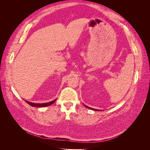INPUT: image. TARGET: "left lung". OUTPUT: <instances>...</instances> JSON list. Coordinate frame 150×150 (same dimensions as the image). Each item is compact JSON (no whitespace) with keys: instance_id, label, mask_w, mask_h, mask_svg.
Segmentation results:
<instances>
[{"instance_id":"1","label":"left lung","mask_w":150,"mask_h":150,"mask_svg":"<svg viewBox=\"0 0 150 150\" xmlns=\"http://www.w3.org/2000/svg\"><path fill=\"white\" fill-rule=\"evenodd\" d=\"M84 106H85V107H86V108H88V109H90V110H94V111H101V110H96V109H93V108H90V107H88V106H86V105H85V104H84Z\"/></svg>"}]
</instances>
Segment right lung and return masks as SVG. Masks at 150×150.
I'll return each mask as SVG.
<instances>
[{"label":"right lung","instance_id":"right-lung-1","mask_svg":"<svg viewBox=\"0 0 150 150\" xmlns=\"http://www.w3.org/2000/svg\"><path fill=\"white\" fill-rule=\"evenodd\" d=\"M56 101V99H54V100L51 101V102H49V103H31V102H29V101H25L28 103L29 105H30L31 106H33V107H46V106H49L50 105H51V104H52L54 102H55Z\"/></svg>","mask_w":150,"mask_h":150}]
</instances>
